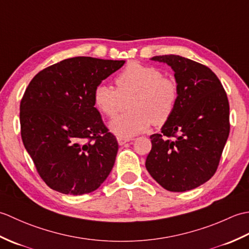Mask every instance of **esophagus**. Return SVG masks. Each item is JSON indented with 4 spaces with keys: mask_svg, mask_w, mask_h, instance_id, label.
I'll use <instances>...</instances> for the list:
<instances>
[{
    "mask_svg": "<svg viewBox=\"0 0 249 249\" xmlns=\"http://www.w3.org/2000/svg\"><path fill=\"white\" fill-rule=\"evenodd\" d=\"M128 141H130V139H127V138H121V137H118V143H119L120 145H123V144L126 143V142H128Z\"/></svg>",
    "mask_w": 249,
    "mask_h": 249,
    "instance_id": "obj_1",
    "label": "esophagus"
}]
</instances>
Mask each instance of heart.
Instances as JSON below:
<instances>
[{"label": "heart", "instance_id": "b5f03b06", "mask_svg": "<svg viewBox=\"0 0 249 249\" xmlns=\"http://www.w3.org/2000/svg\"><path fill=\"white\" fill-rule=\"evenodd\" d=\"M116 91L105 83L94 89L93 103L100 113L112 118L122 99L131 97L129 112L118 115L109 129L121 138H131L143 133L153 123L163 125L171 118L178 100V87L170 77L162 76L155 66L130 63L115 78Z\"/></svg>", "mask_w": 249, "mask_h": 249}]
</instances>
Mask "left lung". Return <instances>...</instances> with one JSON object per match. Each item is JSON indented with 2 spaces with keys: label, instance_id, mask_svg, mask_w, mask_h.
<instances>
[{
  "label": "left lung",
  "instance_id": "left-lung-1",
  "mask_svg": "<svg viewBox=\"0 0 249 249\" xmlns=\"http://www.w3.org/2000/svg\"><path fill=\"white\" fill-rule=\"evenodd\" d=\"M151 60L172 68L178 100L161 134L150 137L145 167L169 192H186L208 182L217 170L230 131L229 102L209 67L174 54Z\"/></svg>",
  "mask_w": 249,
  "mask_h": 249
}]
</instances>
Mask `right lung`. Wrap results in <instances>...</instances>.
Listing matches in <instances>:
<instances>
[{
    "label": "right lung",
    "mask_w": 249,
    "mask_h": 249,
    "mask_svg": "<svg viewBox=\"0 0 249 249\" xmlns=\"http://www.w3.org/2000/svg\"><path fill=\"white\" fill-rule=\"evenodd\" d=\"M125 61L76 56L32 79L20 103L21 138L44 182L65 195L96 190L114 165L119 144L93 92Z\"/></svg>",
    "instance_id": "right-lung-1"
}]
</instances>
